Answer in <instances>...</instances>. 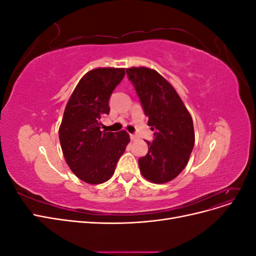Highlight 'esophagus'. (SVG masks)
I'll return each instance as SVG.
<instances>
[{"label": "esophagus", "instance_id": "34e87169", "mask_svg": "<svg viewBox=\"0 0 256 256\" xmlns=\"http://www.w3.org/2000/svg\"><path fill=\"white\" fill-rule=\"evenodd\" d=\"M130 138H131V140H132V141H136L138 138V136L136 134H130Z\"/></svg>", "mask_w": 256, "mask_h": 256}]
</instances>
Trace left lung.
Returning <instances> with one entry per match:
<instances>
[{"instance_id":"obj_1","label":"left lung","mask_w":256,"mask_h":256,"mask_svg":"<svg viewBox=\"0 0 256 256\" xmlns=\"http://www.w3.org/2000/svg\"><path fill=\"white\" fill-rule=\"evenodd\" d=\"M140 98L154 141H146L148 152L138 159L147 180L164 184L173 180L187 166L196 141L193 122L175 88L154 69H126Z\"/></svg>"}]
</instances>
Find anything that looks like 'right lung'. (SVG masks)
Segmentation results:
<instances>
[{
	"label": "right lung",
	"instance_id": "right-lung-1",
	"mask_svg": "<svg viewBox=\"0 0 256 256\" xmlns=\"http://www.w3.org/2000/svg\"><path fill=\"white\" fill-rule=\"evenodd\" d=\"M125 76V68H96L85 74L66 104L58 136L68 166L81 180L97 184L110 180L130 142L127 131L100 130L110 113L109 99Z\"/></svg>",
	"mask_w": 256,
	"mask_h": 256
}]
</instances>
